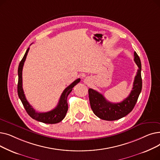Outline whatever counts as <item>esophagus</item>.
Returning <instances> with one entry per match:
<instances>
[{"mask_svg": "<svg viewBox=\"0 0 160 160\" xmlns=\"http://www.w3.org/2000/svg\"><path fill=\"white\" fill-rule=\"evenodd\" d=\"M88 80H86V81H84V82H86V83H88Z\"/></svg>", "mask_w": 160, "mask_h": 160, "instance_id": "1", "label": "esophagus"}]
</instances>
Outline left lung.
Wrapping results in <instances>:
<instances>
[{
  "label": "left lung",
  "instance_id": "left-lung-1",
  "mask_svg": "<svg viewBox=\"0 0 160 160\" xmlns=\"http://www.w3.org/2000/svg\"><path fill=\"white\" fill-rule=\"evenodd\" d=\"M134 62L138 65L136 76L134 78L133 88L130 95L123 101L112 103L108 101L98 91L89 89V98L91 108L93 113L100 119L106 121H115L127 115L135 106L142 89L141 63L138 54L134 52Z\"/></svg>",
  "mask_w": 160,
  "mask_h": 160
}]
</instances>
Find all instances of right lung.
<instances>
[{"instance_id":"1","label":"right lung","mask_w":160,"mask_h":160,"mask_svg":"<svg viewBox=\"0 0 160 160\" xmlns=\"http://www.w3.org/2000/svg\"><path fill=\"white\" fill-rule=\"evenodd\" d=\"M30 48H28L26 52H25L22 59L21 60L19 67H18V96L21 100V102L23 104V106L25 110H26L27 113L32 117V119H35L38 121L47 123V124H56L62 121L66 115V113L68 110V104H67V97L69 93L72 91V88L74 86L80 82V79L78 78L74 81L71 85L68 87H67L60 97V100L57 105V106L53 109L52 110L49 111L47 112H37L36 110L32 108V106L29 104L27 101V100L25 97L23 89H22V71L24 63L25 60L27 58V54Z\"/></svg>"}]
</instances>
